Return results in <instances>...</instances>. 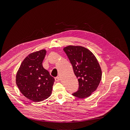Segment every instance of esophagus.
Segmentation results:
<instances>
[{
	"instance_id": "34e87169",
	"label": "esophagus",
	"mask_w": 130,
	"mask_h": 130,
	"mask_svg": "<svg viewBox=\"0 0 130 130\" xmlns=\"http://www.w3.org/2000/svg\"><path fill=\"white\" fill-rule=\"evenodd\" d=\"M60 78L59 77H57L55 78V81H56L58 82V81H60Z\"/></svg>"
}]
</instances>
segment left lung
Here are the masks:
<instances>
[{
  "mask_svg": "<svg viewBox=\"0 0 130 130\" xmlns=\"http://www.w3.org/2000/svg\"><path fill=\"white\" fill-rule=\"evenodd\" d=\"M78 81V89L72 94L76 97H88L98 88L102 70L97 60L89 49L69 45L63 48Z\"/></svg>",
  "mask_w": 130,
  "mask_h": 130,
  "instance_id": "1",
  "label": "left lung"
}]
</instances>
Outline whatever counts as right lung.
I'll return each mask as SVG.
<instances>
[{
	"label": "right lung",
	"instance_id": "add662e5",
	"mask_svg": "<svg viewBox=\"0 0 130 130\" xmlns=\"http://www.w3.org/2000/svg\"><path fill=\"white\" fill-rule=\"evenodd\" d=\"M45 55V49L30 53L23 60L16 76L21 93L35 102L49 97L55 82V78L42 67Z\"/></svg>",
	"mask_w": 130,
	"mask_h": 130
}]
</instances>
